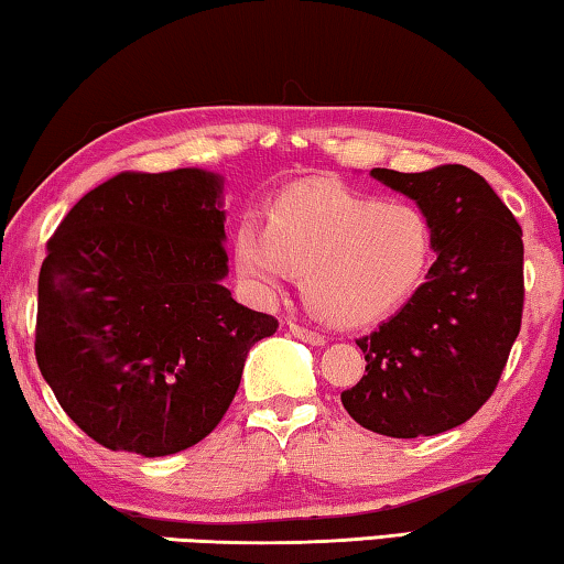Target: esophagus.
I'll use <instances>...</instances> for the list:
<instances>
[{"label": "esophagus", "mask_w": 564, "mask_h": 564, "mask_svg": "<svg viewBox=\"0 0 564 564\" xmlns=\"http://www.w3.org/2000/svg\"><path fill=\"white\" fill-rule=\"evenodd\" d=\"M291 329V334L296 336V339H301V341H306V344H311V347H324V334H318V332H314V329H308V326H299V324H291L289 326Z\"/></svg>", "instance_id": "1"}]
</instances>
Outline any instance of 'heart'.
I'll return each mask as SVG.
<instances>
[{"label": "heart", "instance_id": "1", "mask_svg": "<svg viewBox=\"0 0 564 564\" xmlns=\"http://www.w3.org/2000/svg\"><path fill=\"white\" fill-rule=\"evenodd\" d=\"M433 246V223L417 205L324 189L281 199L268 230L240 225L235 268L256 293L304 275V299L318 316L367 326L413 299Z\"/></svg>", "mask_w": 564, "mask_h": 564}]
</instances>
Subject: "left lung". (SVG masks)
I'll return each mask as SVG.
<instances>
[{
    "label": "left lung",
    "mask_w": 564,
    "mask_h": 564,
    "mask_svg": "<svg viewBox=\"0 0 564 564\" xmlns=\"http://www.w3.org/2000/svg\"><path fill=\"white\" fill-rule=\"evenodd\" d=\"M372 176L431 217L435 263L390 322L357 339L367 375L341 392V405L390 438L438 435L491 398L522 329V228L491 184L464 164Z\"/></svg>",
    "instance_id": "left-lung-1"
}]
</instances>
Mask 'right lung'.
<instances>
[{
	"label": "right lung",
	"instance_id": "1",
	"mask_svg": "<svg viewBox=\"0 0 564 564\" xmlns=\"http://www.w3.org/2000/svg\"><path fill=\"white\" fill-rule=\"evenodd\" d=\"M223 180L205 170L121 172L47 240L35 357L96 443L156 458L228 413L246 357L279 322L223 285Z\"/></svg>",
	"mask_w": 564,
	"mask_h": 564
}]
</instances>
